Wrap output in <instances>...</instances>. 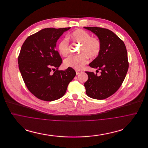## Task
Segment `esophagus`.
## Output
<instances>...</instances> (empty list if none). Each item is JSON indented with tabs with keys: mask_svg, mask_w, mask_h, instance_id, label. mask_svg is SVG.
<instances>
[{
	"mask_svg": "<svg viewBox=\"0 0 148 148\" xmlns=\"http://www.w3.org/2000/svg\"><path fill=\"white\" fill-rule=\"evenodd\" d=\"M82 72V71H80V70H77V71H76V74H77V75H78V74H79L80 73H81Z\"/></svg>",
	"mask_w": 148,
	"mask_h": 148,
	"instance_id": "obj_1",
	"label": "esophagus"
}]
</instances>
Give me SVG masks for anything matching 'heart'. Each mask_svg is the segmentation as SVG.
<instances>
[{
    "label": "heart",
    "mask_w": 148,
    "mask_h": 148,
    "mask_svg": "<svg viewBox=\"0 0 148 148\" xmlns=\"http://www.w3.org/2000/svg\"><path fill=\"white\" fill-rule=\"evenodd\" d=\"M69 37L75 42L82 44L78 56H68L64 60L66 67L75 69H81L88 62L89 56L95 58L98 56L101 50V42L98 38L91 37L89 33L82 29H77L72 32ZM58 49L63 56H66L69 52V40L67 38L61 39L58 43Z\"/></svg>",
    "instance_id": "b5f03b06"
}]
</instances>
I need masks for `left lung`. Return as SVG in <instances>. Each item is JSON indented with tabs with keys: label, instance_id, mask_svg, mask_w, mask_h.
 Masks as SVG:
<instances>
[{
	"label": "left lung",
	"instance_id": "obj_1",
	"mask_svg": "<svg viewBox=\"0 0 148 148\" xmlns=\"http://www.w3.org/2000/svg\"><path fill=\"white\" fill-rule=\"evenodd\" d=\"M98 36L101 42L100 54L89 66L101 71V75L85 71L86 95L95 99H104L114 94L122 84L129 68L127 54L123 41L108 29L84 27Z\"/></svg>",
	"mask_w": 148,
	"mask_h": 148
}]
</instances>
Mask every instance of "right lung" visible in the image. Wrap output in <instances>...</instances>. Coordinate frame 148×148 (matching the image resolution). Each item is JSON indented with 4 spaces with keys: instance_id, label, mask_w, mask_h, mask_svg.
Instances as JSON below:
<instances>
[{
    "instance_id": "obj_1",
    "label": "right lung",
    "mask_w": 148,
    "mask_h": 148,
    "mask_svg": "<svg viewBox=\"0 0 148 148\" xmlns=\"http://www.w3.org/2000/svg\"><path fill=\"white\" fill-rule=\"evenodd\" d=\"M70 28L43 29L29 36L22 45L19 69L28 89L37 98L50 101L62 98L76 75L70 67L58 70L62 59L56 50V42Z\"/></svg>"
}]
</instances>
